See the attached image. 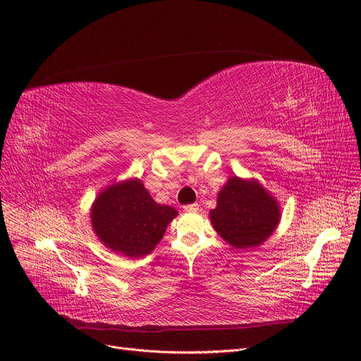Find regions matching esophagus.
Instances as JSON below:
<instances>
[{
  "label": "esophagus",
  "instance_id": "34e87169",
  "mask_svg": "<svg viewBox=\"0 0 361 361\" xmlns=\"http://www.w3.org/2000/svg\"><path fill=\"white\" fill-rule=\"evenodd\" d=\"M184 212H188V213H196L199 210V204L197 203H191V204H185L184 207Z\"/></svg>",
  "mask_w": 361,
  "mask_h": 361
}]
</instances>
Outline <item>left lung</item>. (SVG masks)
Instances as JSON below:
<instances>
[{"mask_svg": "<svg viewBox=\"0 0 361 361\" xmlns=\"http://www.w3.org/2000/svg\"><path fill=\"white\" fill-rule=\"evenodd\" d=\"M209 216L224 241L236 250H248L261 245L274 232L280 206L257 180L231 177Z\"/></svg>", "mask_w": 361, "mask_h": 361, "instance_id": "left-lung-1", "label": "left lung"}]
</instances>
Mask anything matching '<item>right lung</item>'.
Listing matches in <instances>:
<instances>
[{"label":"right lung","mask_w":361,"mask_h":361,"mask_svg":"<svg viewBox=\"0 0 361 361\" xmlns=\"http://www.w3.org/2000/svg\"><path fill=\"white\" fill-rule=\"evenodd\" d=\"M178 212L158 204L137 178L104 188L91 207L92 229L111 251L130 258L151 254Z\"/></svg>","instance_id":"obj_1"}]
</instances>
